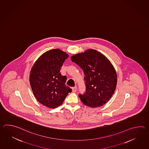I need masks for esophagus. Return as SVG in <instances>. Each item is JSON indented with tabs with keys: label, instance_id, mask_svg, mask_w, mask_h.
<instances>
[{
	"label": "esophagus",
	"instance_id": "esophagus-1",
	"mask_svg": "<svg viewBox=\"0 0 149 149\" xmlns=\"http://www.w3.org/2000/svg\"><path fill=\"white\" fill-rule=\"evenodd\" d=\"M72 90H73V92H75L76 91V90H77V87H76V86H75V87H73V88H72Z\"/></svg>",
	"mask_w": 149,
	"mask_h": 149
}]
</instances>
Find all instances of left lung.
Listing matches in <instances>:
<instances>
[{
	"label": "left lung",
	"instance_id": "1",
	"mask_svg": "<svg viewBox=\"0 0 149 149\" xmlns=\"http://www.w3.org/2000/svg\"><path fill=\"white\" fill-rule=\"evenodd\" d=\"M71 61L84 74L86 90L83 94H79L81 100L92 108L102 106L112 97L117 85V74L112 64L93 49L72 56Z\"/></svg>",
	"mask_w": 149,
	"mask_h": 149
}]
</instances>
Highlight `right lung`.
Here are the masks:
<instances>
[{
    "mask_svg": "<svg viewBox=\"0 0 149 149\" xmlns=\"http://www.w3.org/2000/svg\"><path fill=\"white\" fill-rule=\"evenodd\" d=\"M68 55L60 49L46 52L36 61L30 75L31 86L37 100L50 108L63 102L72 90L65 85L66 76L60 70Z\"/></svg>",
    "mask_w": 149,
    "mask_h": 149,
    "instance_id": "add662e5",
    "label": "right lung"
}]
</instances>
